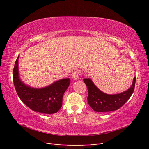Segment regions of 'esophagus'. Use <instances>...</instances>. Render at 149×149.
Listing matches in <instances>:
<instances>
[{
    "label": "esophagus",
    "mask_w": 149,
    "mask_h": 149,
    "mask_svg": "<svg viewBox=\"0 0 149 149\" xmlns=\"http://www.w3.org/2000/svg\"><path fill=\"white\" fill-rule=\"evenodd\" d=\"M79 75H80V72H79V71L75 72L74 73V74H73V75H72L73 79H74V80H77L78 79H79Z\"/></svg>",
    "instance_id": "esophagus-1"
}]
</instances>
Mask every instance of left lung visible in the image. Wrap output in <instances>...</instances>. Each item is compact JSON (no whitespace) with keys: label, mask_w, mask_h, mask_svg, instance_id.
<instances>
[{"label":"left lung","mask_w":149,"mask_h":149,"mask_svg":"<svg viewBox=\"0 0 149 149\" xmlns=\"http://www.w3.org/2000/svg\"><path fill=\"white\" fill-rule=\"evenodd\" d=\"M135 77L132 86L127 91L118 94L109 95L101 91L90 78H85L84 81L88 89V103L95 112H106L119 109L127 101L134 91Z\"/></svg>","instance_id":"obj_1"}]
</instances>
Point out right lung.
I'll return each mask as SVG.
<instances>
[{
    "mask_svg": "<svg viewBox=\"0 0 149 149\" xmlns=\"http://www.w3.org/2000/svg\"><path fill=\"white\" fill-rule=\"evenodd\" d=\"M18 58L15 62L13 80L19 99L30 109L42 114L56 113L62 105V97L68 88L70 78L62 79L43 88H33L22 81L18 72Z\"/></svg>",
    "mask_w": 149,
    "mask_h": 149,
    "instance_id": "right-lung-1",
    "label": "right lung"
}]
</instances>
